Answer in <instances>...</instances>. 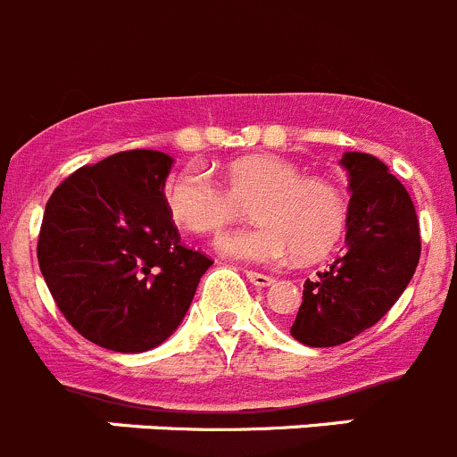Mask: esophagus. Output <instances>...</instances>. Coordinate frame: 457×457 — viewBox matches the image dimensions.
<instances>
[{
    "label": "esophagus",
    "mask_w": 457,
    "mask_h": 457,
    "mask_svg": "<svg viewBox=\"0 0 457 457\" xmlns=\"http://www.w3.org/2000/svg\"><path fill=\"white\" fill-rule=\"evenodd\" d=\"M246 278L253 283L256 287H270L274 286V276H267V274H261V271H246Z\"/></svg>",
    "instance_id": "esophagus-1"
}]
</instances>
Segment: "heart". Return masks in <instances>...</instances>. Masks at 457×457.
<instances>
[{"label":"heart","mask_w":457,"mask_h":457,"mask_svg":"<svg viewBox=\"0 0 457 457\" xmlns=\"http://www.w3.org/2000/svg\"><path fill=\"white\" fill-rule=\"evenodd\" d=\"M226 183L204 165H186L165 183V206L171 220L196 236H220L240 221L246 208L258 224L220 242L226 256L274 265L290 256L317 258L342 236L346 206L340 190L280 156H245L226 167Z\"/></svg>","instance_id":"obj_1"}]
</instances>
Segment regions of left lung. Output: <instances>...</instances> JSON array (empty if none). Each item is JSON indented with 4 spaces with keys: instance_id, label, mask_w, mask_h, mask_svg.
Wrapping results in <instances>:
<instances>
[{
    "instance_id": "8db88e82",
    "label": "left lung",
    "mask_w": 457,
    "mask_h": 457,
    "mask_svg": "<svg viewBox=\"0 0 457 457\" xmlns=\"http://www.w3.org/2000/svg\"><path fill=\"white\" fill-rule=\"evenodd\" d=\"M346 249L303 283L290 333L308 346H337L371 328L396 303L421 256L420 220L403 183L370 154L349 152Z\"/></svg>"
}]
</instances>
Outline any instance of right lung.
Segmentation results:
<instances>
[{
	"instance_id": "1",
	"label": "right lung",
	"mask_w": 457,
	"mask_h": 457,
	"mask_svg": "<svg viewBox=\"0 0 457 457\" xmlns=\"http://www.w3.org/2000/svg\"><path fill=\"white\" fill-rule=\"evenodd\" d=\"M171 158L120 152L79 167L49 196L37 265L49 292L86 340L140 353L165 342L212 265L181 242L167 212Z\"/></svg>"
}]
</instances>
